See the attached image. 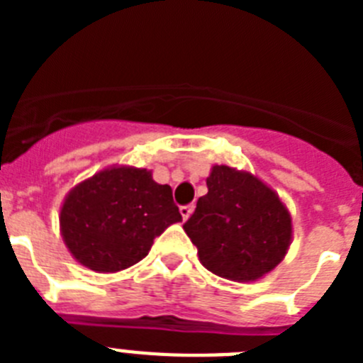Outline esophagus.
Returning a JSON list of instances; mask_svg holds the SVG:
<instances>
[{
	"mask_svg": "<svg viewBox=\"0 0 363 363\" xmlns=\"http://www.w3.org/2000/svg\"><path fill=\"white\" fill-rule=\"evenodd\" d=\"M192 211H194V205H184V207H179V214H182V218H184V220H189V216L192 214Z\"/></svg>",
	"mask_w": 363,
	"mask_h": 363,
	"instance_id": "34e87169",
	"label": "esophagus"
}]
</instances>
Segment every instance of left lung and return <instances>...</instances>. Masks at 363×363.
Segmentation results:
<instances>
[{
    "instance_id": "1",
    "label": "left lung",
    "mask_w": 363,
    "mask_h": 363,
    "mask_svg": "<svg viewBox=\"0 0 363 363\" xmlns=\"http://www.w3.org/2000/svg\"><path fill=\"white\" fill-rule=\"evenodd\" d=\"M209 192L184 230L205 269L233 281H256L274 271L293 242V218L277 192L252 172L214 165Z\"/></svg>"
}]
</instances>
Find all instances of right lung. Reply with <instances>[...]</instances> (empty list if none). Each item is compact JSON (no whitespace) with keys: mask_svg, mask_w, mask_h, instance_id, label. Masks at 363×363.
Wrapping results in <instances>:
<instances>
[{"mask_svg":"<svg viewBox=\"0 0 363 363\" xmlns=\"http://www.w3.org/2000/svg\"><path fill=\"white\" fill-rule=\"evenodd\" d=\"M182 221L172 189L152 172L105 167L72 187L60 209V230L72 258L96 272H118L149 255L154 238Z\"/></svg>","mask_w":363,"mask_h":363,"instance_id":"add662e5","label":"right lung"}]
</instances>
